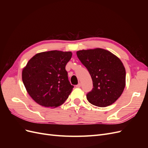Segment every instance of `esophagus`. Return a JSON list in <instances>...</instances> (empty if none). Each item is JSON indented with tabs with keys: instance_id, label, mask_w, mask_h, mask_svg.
<instances>
[{
	"instance_id": "esophagus-1",
	"label": "esophagus",
	"mask_w": 148,
	"mask_h": 148,
	"mask_svg": "<svg viewBox=\"0 0 148 148\" xmlns=\"http://www.w3.org/2000/svg\"><path fill=\"white\" fill-rule=\"evenodd\" d=\"M81 83H78L77 85H76V87H77V88H80V87H81Z\"/></svg>"
}]
</instances>
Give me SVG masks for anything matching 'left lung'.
<instances>
[{
	"instance_id": "1",
	"label": "left lung",
	"mask_w": 148,
	"mask_h": 148,
	"mask_svg": "<svg viewBox=\"0 0 148 148\" xmlns=\"http://www.w3.org/2000/svg\"><path fill=\"white\" fill-rule=\"evenodd\" d=\"M77 55L92 80L93 88L86 95L88 101L101 107L112 104L125 87L126 71L122 61L110 51L101 48L78 51Z\"/></svg>"
}]
</instances>
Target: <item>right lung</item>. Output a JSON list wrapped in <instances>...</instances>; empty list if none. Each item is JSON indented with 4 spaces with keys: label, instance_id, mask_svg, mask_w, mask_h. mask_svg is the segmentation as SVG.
Wrapping results in <instances>:
<instances>
[{
    "label": "right lung",
    "instance_id": "add662e5",
    "mask_svg": "<svg viewBox=\"0 0 148 148\" xmlns=\"http://www.w3.org/2000/svg\"><path fill=\"white\" fill-rule=\"evenodd\" d=\"M72 53L51 51L36 53L22 71L29 95L38 104L55 108L64 104L74 86L69 81L65 66Z\"/></svg>",
    "mask_w": 148,
    "mask_h": 148
}]
</instances>
